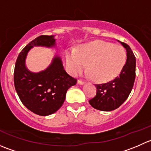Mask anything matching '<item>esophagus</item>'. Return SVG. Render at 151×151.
Here are the masks:
<instances>
[{
	"label": "esophagus",
	"instance_id": "1",
	"mask_svg": "<svg viewBox=\"0 0 151 151\" xmlns=\"http://www.w3.org/2000/svg\"><path fill=\"white\" fill-rule=\"evenodd\" d=\"M77 84H79V85H84L85 84V82L84 81H83V80H79L78 81H77Z\"/></svg>",
	"mask_w": 151,
	"mask_h": 151
}]
</instances>
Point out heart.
<instances>
[{
  "instance_id": "obj_1",
  "label": "heart",
  "mask_w": 151,
  "mask_h": 151,
  "mask_svg": "<svg viewBox=\"0 0 151 151\" xmlns=\"http://www.w3.org/2000/svg\"><path fill=\"white\" fill-rule=\"evenodd\" d=\"M66 60L71 74H80L88 64V75L99 83H106L113 80L123 69L126 52L120 45L98 40L85 44L77 50H67Z\"/></svg>"
}]
</instances>
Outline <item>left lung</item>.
<instances>
[{
  "instance_id": "obj_1",
  "label": "left lung",
  "mask_w": 151,
  "mask_h": 151,
  "mask_svg": "<svg viewBox=\"0 0 151 151\" xmlns=\"http://www.w3.org/2000/svg\"><path fill=\"white\" fill-rule=\"evenodd\" d=\"M118 42L126 49L127 59L120 74L113 80L104 84L95 85L97 88L96 96L89 100V103L99 110L108 112L119 107L127 99L134 83L135 56L129 45Z\"/></svg>"
}]
</instances>
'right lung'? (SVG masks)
I'll return each instance as SVG.
<instances>
[{
    "instance_id": "add662e5",
    "label": "right lung",
    "mask_w": 151,
    "mask_h": 151,
    "mask_svg": "<svg viewBox=\"0 0 151 151\" xmlns=\"http://www.w3.org/2000/svg\"><path fill=\"white\" fill-rule=\"evenodd\" d=\"M55 36H39L19 52L14 72L15 90L22 103L36 115L47 116L60 109L66 99L67 91L75 85L77 80L63 68L61 58L55 55L45 70L34 73L25 66L28 52L33 47H55Z\"/></svg>"
}]
</instances>
